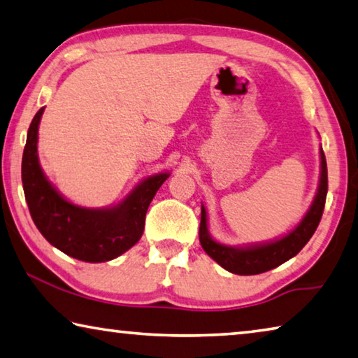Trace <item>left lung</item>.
Masks as SVG:
<instances>
[{
    "mask_svg": "<svg viewBox=\"0 0 358 358\" xmlns=\"http://www.w3.org/2000/svg\"><path fill=\"white\" fill-rule=\"evenodd\" d=\"M327 189H329V177H327V161L322 148H320V181L319 189L311 208L303 217L301 222L292 232L281 240L271 241V243L250 246V248H230L221 245L210 237L207 229V211L202 207L201 227H199V240L203 251L226 268L230 273L235 275H259L271 268H276L286 260L292 259L301 251L320 222L324 213Z\"/></svg>",
    "mask_w": 358,
    "mask_h": 358,
    "instance_id": "obj_1",
    "label": "left lung"
}]
</instances>
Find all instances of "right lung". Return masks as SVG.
<instances>
[{"label": "right lung", "instance_id": "1", "mask_svg": "<svg viewBox=\"0 0 358 358\" xmlns=\"http://www.w3.org/2000/svg\"><path fill=\"white\" fill-rule=\"evenodd\" d=\"M44 107L29 124L22 157V183L36 227L48 243L83 262H107L141 240L145 215L156 191L169 178L159 173L142 181L118 207L88 210L72 205L57 192L39 166L38 128Z\"/></svg>", "mask_w": 358, "mask_h": 358}]
</instances>
